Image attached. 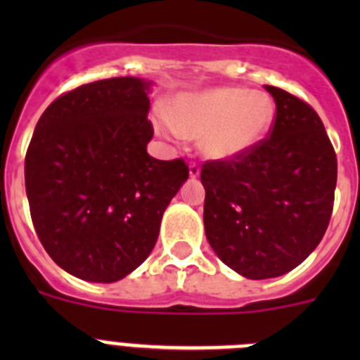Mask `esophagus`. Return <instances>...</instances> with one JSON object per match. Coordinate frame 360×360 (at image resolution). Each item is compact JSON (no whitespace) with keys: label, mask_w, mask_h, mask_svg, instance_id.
Returning a JSON list of instances; mask_svg holds the SVG:
<instances>
[{"label":"esophagus","mask_w":360,"mask_h":360,"mask_svg":"<svg viewBox=\"0 0 360 360\" xmlns=\"http://www.w3.org/2000/svg\"><path fill=\"white\" fill-rule=\"evenodd\" d=\"M189 176L191 178H198L200 176V165L196 162H191L189 164Z\"/></svg>","instance_id":"1"}]
</instances>
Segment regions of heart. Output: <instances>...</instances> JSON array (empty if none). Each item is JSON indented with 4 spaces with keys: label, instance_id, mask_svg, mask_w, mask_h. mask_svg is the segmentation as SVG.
<instances>
[{
    "label": "heart",
    "instance_id": "obj_1",
    "mask_svg": "<svg viewBox=\"0 0 360 360\" xmlns=\"http://www.w3.org/2000/svg\"><path fill=\"white\" fill-rule=\"evenodd\" d=\"M274 117L262 91L236 86L180 95L173 115L160 113L158 129L169 139L200 136V148L214 160L236 158L256 148Z\"/></svg>",
    "mask_w": 360,
    "mask_h": 360
}]
</instances>
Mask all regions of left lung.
Returning <instances> with one entry per match:
<instances>
[{
  "mask_svg": "<svg viewBox=\"0 0 360 360\" xmlns=\"http://www.w3.org/2000/svg\"><path fill=\"white\" fill-rule=\"evenodd\" d=\"M274 97L269 136L231 160L202 167L209 245L238 274L269 279L303 263L323 240L333 209L337 157L316 110L288 91Z\"/></svg>",
  "mask_w": 360,
  "mask_h": 360,
  "instance_id": "left-lung-1",
  "label": "left lung"
}]
</instances>
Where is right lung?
Returning a JSON list of instances; mask_svg holds the SVG:
<instances>
[{"instance_id":"obj_1","label":"right lung","mask_w":360,"mask_h":360,"mask_svg":"<svg viewBox=\"0 0 360 360\" xmlns=\"http://www.w3.org/2000/svg\"><path fill=\"white\" fill-rule=\"evenodd\" d=\"M151 81L113 77L63 94L41 115L25 157L30 216L57 265L113 283L144 263L162 214L189 178L182 158L146 146Z\"/></svg>"}]
</instances>
